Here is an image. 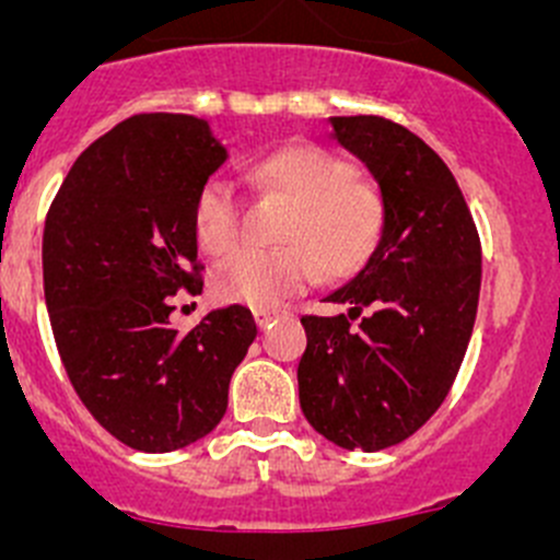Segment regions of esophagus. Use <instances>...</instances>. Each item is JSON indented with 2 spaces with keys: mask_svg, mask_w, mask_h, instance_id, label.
<instances>
[{
  "mask_svg": "<svg viewBox=\"0 0 560 560\" xmlns=\"http://www.w3.org/2000/svg\"><path fill=\"white\" fill-rule=\"evenodd\" d=\"M276 314H279L276 308H254V322H257V327H265Z\"/></svg>",
  "mask_w": 560,
  "mask_h": 560,
  "instance_id": "esophagus-1",
  "label": "esophagus"
}]
</instances>
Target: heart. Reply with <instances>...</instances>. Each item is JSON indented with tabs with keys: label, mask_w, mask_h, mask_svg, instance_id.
Returning a JSON list of instances; mask_svg holds the SVG:
<instances>
[{
	"label": "heart",
	"mask_w": 560,
	"mask_h": 560,
	"mask_svg": "<svg viewBox=\"0 0 560 560\" xmlns=\"http://www.w3.org/2000/svg\"><path fill=\"white\" fill-rule=\"evenodd\" d=\"M252 180L292 202L279 238L284 246H244L213 268V295L224 303L276 308L322 273H360L387 230V202L376 186L354 178L343 156L314 143L290 145L252 167ZM241 200L224 180H208L195 200V238L206 254L241 241Z\"/></svg>",
	"instance_id": "1"
}]
</instances>
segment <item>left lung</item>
Instances as JSON below:
<instances>
[{
    "label": "left lung",
    "instance_id": "left-lung-1",
    "mask_svg": "<svg viewBox=\"0 0 560 560\" xmlns=\"http://www.w3.org/2000/svg\"><path fill=\"white\" fill-rule=\"evenodd\" d=\"M332 140L380 184L387 230L371 262L327 295L347 314L303 316L301 409L343 450L393 447L444 404L477 319L482 248L442 156L382 116H332Z\"/></svg>",
    "mask_w": 560,
    "mask_h": 560
}]
</instances>
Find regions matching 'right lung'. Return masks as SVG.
Returning a JSON list of instances; mask_svg holds the SVG:
<instances>
[{
	"label": "right lung",
	"mask_w": 560,
	"mask_h": 560,
	"mask_svg": "<svg viewBox=\"0 0 560 560\" xmlns=\"http://www.w3.org/2000/svg\"><path fill=\"white\" fill-rule=\"evenodd\" d=\"M228 160L208 121L140 113L75 160L43 233L45 306L59 358L94 420L140 453H173L219 425L257 325L217 308L171 325L202 290L195 200Z\"/></svg>",
	"instance_id": "1"
}]
</instances>
